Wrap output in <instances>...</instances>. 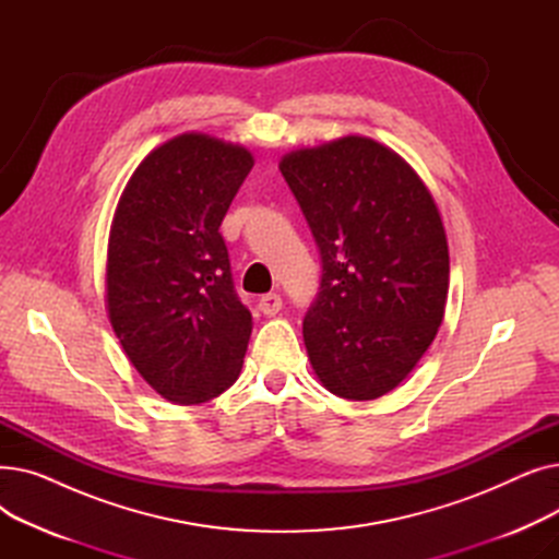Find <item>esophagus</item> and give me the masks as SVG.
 Instances as JSON below:
<instances>
[{"label": "esophagus", "mask_w": 559, "mask_h": 559, "mask_svg": "<svg viewBox=\"0 0 559 559\" xmlns=\"http://www.w3.org/2000/svg\"><path fill=\"white\" fill-rule=\"evenodd\" d=\"M258 308H260L262 314L272 317V314H276L283 308V299H281V295H274V292H270V295H262L260 297Z\"/></svg>", "instance_id": "obj_1"}]
</instances>
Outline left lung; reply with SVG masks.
I'll return each mask as SVG.
<instances>
[{
    "label": "left lung",
    "instance_id": "obj_1",
    "mask_svg": "<svg viewBox=\"0 0 559 559\" xmlns=\"http://www.w3.org/2000/svg\"><path fill=\"white\" fill-rule=\"evenodd\" d=\"M278 169L321 253L304 319L310 365L342 399L383 396L444 319L451 267L435 199L396 152L362 135L285 154Z\"/></svg>",
    "mask_w": 559,
    "mask_h": 559
}]
</instances>
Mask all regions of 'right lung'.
Listing matches in <instances>:
<instances>
[{
    "instance_id": "obj_1",
    "label": "right lung",
    "mask_w": 559,
    "mask_h": 559,
    "mask_svg": "<svg viewBox=\"0 0 559 559\" xmlns=\"http://www.w3.org/2000/svg\"><path fill=\"white\" fill-rule=\"evenodd\" d=\"M251 167L245 146L183 133L138 165L117 203L108 319L131 365L167 401L205 403L240 376L253 324L219 226Z\"/></svg>"
}]
</instances>
